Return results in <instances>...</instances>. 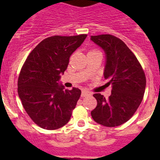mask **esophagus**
<instances>
[{
  "mask_svg": "<svg viewBox=\"0 0 160 160\" xmlns=\"http://www.w3.org/2000/svg\"><path fill=\"white\" fill-rule=\"evenodd\" d=\"M90 93L89 91H88V90H82V93H81V97L82 98H84V97L88 96V95H90Z\"/></svg>",
  "mask_w": 160,
  "mask_h": 160,
  "instance_id": "1",
  "label": "esophagus"
}]
</instances>
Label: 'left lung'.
I'll use <instances>...</instances> for the list:
<instances>
[{
  "mask_svg": "<svg viewBox=\"0 0 160 160\" xmlns=\"http://www.w3.org/2000/svg\"><path fill=\"white\" fill-rule=\"evenodd\" d=\"M90 38L105 52L104 76L108 86L112 87L108 98L93 94L98 104L91 116L104 126H118L128 122L139 107L146 90V75L136 56L120 38L109 34Z\"/></svg>",
  "mask_w": 160,
  "mask_h": 160,
  "instance_id": "8db88e82",
  "label": "left lung"
}]
</instances>
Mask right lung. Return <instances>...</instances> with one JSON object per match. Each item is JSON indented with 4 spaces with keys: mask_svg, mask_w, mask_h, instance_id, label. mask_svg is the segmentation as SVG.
Instances as JSON below:
<instances>
[{
    "mask_svg": "<svg viewBox=\"0 0 160 160\" xmlns=\"http://www.w3.org/2000/svg\"><path fill=\"white\" fill-rule=\"evenodd\" d=\"M88 35H54L45 38L29 53L18 80V93L32 121L41 128L56 130L68 123L81 90L59 86L71 55Z\"/></svg>",
    "mask_w": 160,
    "mask_h": 160,
    "instance_id": "add662e5",
    "label": "right lung"
}]
</instances>
